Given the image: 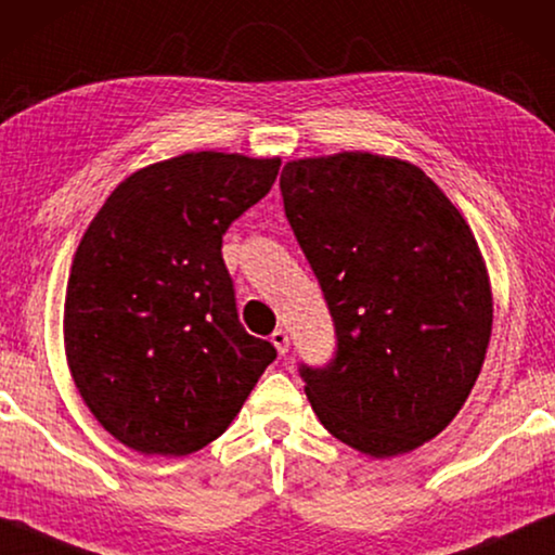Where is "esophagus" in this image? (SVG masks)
I'll return each mask as SVG.
<instances>
[{"label": "esophagus", "mask_w": 555, "mask_h": 555, "mask_svg": "<svg viewBox=\"0 0 555 555\" xmlns=\"http://www.w3.org/2000/svg\"><path fill=\"white\" fill-rule=\"evenodd\" d=\"M271 344L276 346V351L281 353V357H284V353L288 351V334L284 328H276L274 334H271Z\"/></svg>", "instance_id": "obj_1"}]
</instances>
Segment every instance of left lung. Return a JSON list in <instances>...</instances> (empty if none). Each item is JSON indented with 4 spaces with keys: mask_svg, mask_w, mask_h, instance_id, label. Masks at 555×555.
<instances>
[{
    "mask_svg": "<svg viewBox=\"0 0 555 555\" xmlns=\"http://www.w3.org/2000/svg\"><path fill=\"white\" fill-rule=\"evenodd\" d=\"M279 186L336 331L334 359L299 366L319 421L376 459L431 441L466 403L491 338L468 224L424 171L386 156L288 162Z\"/></svg>",
    "mask_w": 555,
    "mask_h": 555,
    "instance_id": "left-lung-1",
    "label": "left lung"
}]
</instances>
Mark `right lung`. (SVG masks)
I'll return each instance as SVG.
<instances>
[{"label": "right lung", "mask_w": 555, "mask_h": 555, "mask_svg": "<svg viewBox=\"0 0 555 555\" xmlns=\"http://www.w3.org/2000/svg\"><path fill=\"white\" fill-rule=\"evenodd\" d=\"M281 162L194 152L131 173L81 236L66 361L99 424L139 453L186 456L227 431L276 349L246 334L227 229Z\"/></svg>", "instance_id": "add662e5"}]
</instances>
